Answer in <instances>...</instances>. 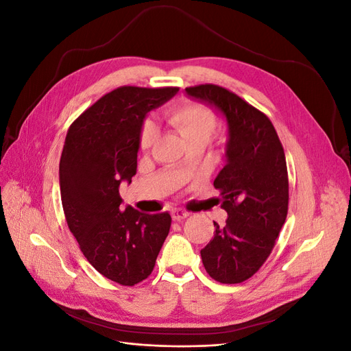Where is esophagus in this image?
Here are the masks:
<instances>
[{
	"label": "esophagus",
	"mask_w": 351,
	"mask_h": 351,
	"mask_svg": "<svg viewBox=\"0 0 351 351\" xmlns=\"http://www.w3.org/2000/svg\"><path fill=\"white\" fill-rule=\"evenodd\" d=\"M171 215H173V219H174V221H182V219H184V218L189 217V212H186V210H183V209H174V210L171 212Z\"/></svg>",
	"instance_id": "1"
}]
</instances>
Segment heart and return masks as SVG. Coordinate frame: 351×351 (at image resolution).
<instances>
[{
  "mask_svg": "<svg viewBox=\"0 0 351 351\" xmlns=\"http://www.w3.org/2000/svg\"><path fill=\"white\" fill-rule=\"evenodd\" d=\"M167 120L173 124L186 142H208L215 129V117L204 105L193 102H182L165 112ZM156 137V129L152 123H146L141 133V147L149 149Z\"/></svg>",
  "mask_w": 351,
  "mask_h": 351,
  "instance_id": "b5f03b06",
  "label": "heart"
}]
</instances>
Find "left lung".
I'll return each instance as SVG.
<instances>
[{"mask_svg":"<svg viewBox=\"0 0 351 351\" xmlns=\"http://www.w3.org/2000/svg\"><path fill=\"white\" fill-rule=\"evenodd\" d=\"M193 101L224 117L228 130L226 165L214 180L221 190L227 224L217 227L200 250L212 278L239 284L269 256L289 210V176L282 145L272 123L236 93L217 84L186 88Z\"/></svg>","mask_w":351,"mask_h":351,"instance_id":"8db88e82","label":"left lung"}]
</instances>
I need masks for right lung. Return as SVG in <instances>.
I'll use <instances>...</instances> for the list:
<instances>
[{
  "label": "right lung",
  "instance_id": "add662e5",
  "mask_svg": "<svg viewBox=\"0 0 351 351\" xmlns=\"http://www.w3.org/2000/svg\"><path fill=\"white\" fill-rule=\"evenodd\" d=\"M178 88L123 86L74 121L60 159V192L80 250L105 278L134 285L149 277L171 227V217L121 206L120 184L132 183L146 114Z\"/></svg>",
  "mask_w": 351,
  "mask_h": 351
}]
</instances>
